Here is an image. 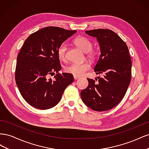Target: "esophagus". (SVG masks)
I'll list each match as a JSON object with an SVG mask.
<instances>
[{
  "instance_id": "esophagus-1",
  "label": "esophagus",
  "mask_w": 149,
  "mask_h": 149,
  "mask_svg": "<svg viewBox=\"0 0 149 149\" xmlns=\"http://www.w3.org/2000/svg\"><path fill=\"white\" fill-rule=\"evenodd\" d=\"M79 77V76H74V79L76 80V79H78Z\"/></svg>"
}]
</instances>
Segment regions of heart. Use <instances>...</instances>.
Listing matches in <instances>:
<instances>
[{
  "instance_id": "1",
  "label": "heart",
  "mask_w": 149,
  "mask_h": 149,
  "mask_svg": "<svg viewBox=\"0 0 149 149\" xmlns=\"http://www.w3.org/2000/svg\"><path fill=\"white\" fill-rule=\"evenodd\" d=\"M74 43L81 50L86 53V56L91 60H94L96 57V52L92 49L93 44L90 40L84 37H79L74 40ZM66 49L67 45L65 43L61 44L57 50L58 56L62 61L66 60ZM90 68V64L88 62L83 63H72L65 68V71L68 73L73 74L74 76H81L86 71Z\"/></svg>"
}]
</instances>
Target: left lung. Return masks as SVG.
<instances>
[{
	"instance_id": "1",
	"label": "left lung",
	"mask_w": 149,
	"mask_h": 149,
	"mask_svg": "<svg viewBox=\"0 0 149 149\" xmlns=\"http://www.w3.org/2000/svg\"><path fill=\"white\" fill-rule=\"evenodd\" d=\"M96 37L101 55L94 66L98 76L96 81L87 78L88 87L81 92L84 103L96 111H106L116 106L123 100L131 79L132 61L128 47L119 36L109 29L86 30Z\"/></svg>"
}]
</instances>
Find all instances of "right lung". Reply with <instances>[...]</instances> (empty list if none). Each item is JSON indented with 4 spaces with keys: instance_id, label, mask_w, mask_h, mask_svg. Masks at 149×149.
<instances>
[{
    "instance_id": "right-lung-1",
    "label": "right lung",
    "mask_w": 149,
    "mask_h": 149,
    "mask_svg": "<svg viewBox=\"0 0 149 149\" xmlns=\"http://www.w3.org/2000/svg\"><path fill=\"white\" fill-rule=\"evenodd\" d=\"M76 32L58 26H48L31 34L17 56L15 78L22 96L29 104L46 110L61 100L72 74L59 73L61 69L57 50L62 43ZM57 73L53 80L48 75Z\"/></svg>"
}]
</instances>
